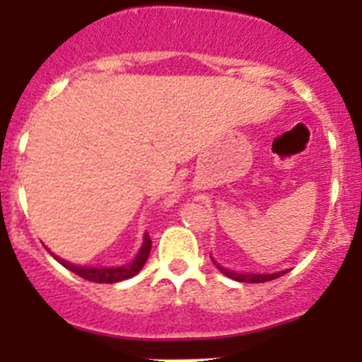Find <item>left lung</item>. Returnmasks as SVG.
Returning <instances> with one entry per match:
<instances>
[{
  "label": "left lung",
  "instance_id": "1",
  "mask_svg": "<svg viewBox=\"0 0 362 362\" xmlns=\"http://www.w3.org/2000/svg\"><path fill=\"white\" fill-rule=\"evenodd\" d=\"M214 264H216V268L221 272V274H225L226 277H230V279L233 281H239V283H267V281L277 279V277L284 276V274L288 272V270H284V272H277V274H239V272H233L225 267H221V264H217L216 261H214Z\"/></svg>",
  "mask_w": 362,
  "mask_h": 362
}]
</instances>
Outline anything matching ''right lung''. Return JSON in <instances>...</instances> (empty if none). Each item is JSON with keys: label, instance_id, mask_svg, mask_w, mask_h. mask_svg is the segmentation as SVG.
<instances>
[{"label": "right lung", "instance_id": "1", "mask_svg": "<svg viewBox=\"0 0 362 362\" xmlns=\"http://www.w3.org/2000/svg\"><path fill=\"white\" fill-rule=\"evenodd\" d=\"M150 248H152V241H150V235L145 233V238H143V245L137 252V255L134 257V261L130 264H123V267H108V268H90V267H78V264L66 263L65 259H59L54 255L56 261L63 264L65 268H69L70 272H74L76 276L83 277L86 281H92V283H107V284H114L119 283V281L130 279L136 274H139L143 267H145L146 259L150 255Z\"/></svg>", "mask_w": 362, "mask_h": 362}]
</instances>
